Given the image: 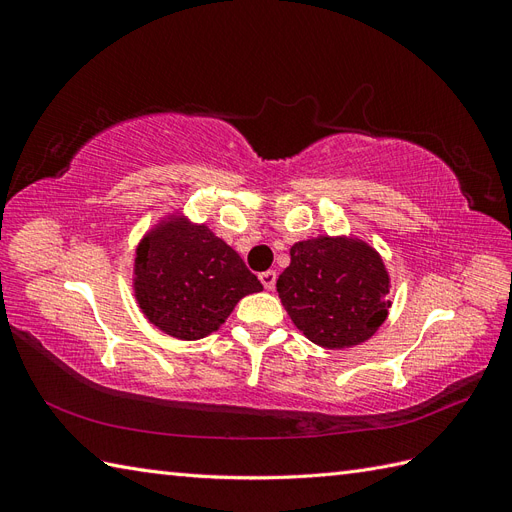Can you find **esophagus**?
I'll use <instances>...</instances> for the list:
<instances>
[{
	"mask_svg": "<svg viewBox=\"0 0 512 512\" xmlns=\"http://www.w3.org/2000/svg\"><path fill=\"white\" fill-rule=\"evenodd\" d=\"M260 282H262V286H265L267 290H273V288H275V282H277V273H275V271L260 273Z\"/></svg>",
	"mask_w": 512,
	"mask_h": 512,
	"instance_id": "34e87169",
	"label": "esophagus"
}]
</instances>
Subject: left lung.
Returning <instances> with one entry per match:
<instances>
[{"instance_id": "left-lung-1", "label": "left lung", "mask_w": 512, "mask_h": 512, "mask_svg": "<svg viewBox=\"0 0 512 512\" xmlns=\"http://www.w3.org/2000/svg\"><path fill=\"white\" fill-rule=\"evenodd\" d=\"M277 292L309 342L331 350L365 342L391 307L384 262L359 239L318 237L294 243Z\"/></svg>"}]
</instances>
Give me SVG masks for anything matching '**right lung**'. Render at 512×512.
<instances>
[{"mask_svg": "<svg viewBox=\"0 0 512 512\" xmlns=\"http://www.w3.org/2000/svg\"><path fill=\"white\" fill-rule=\"evenodd\" d=\"M134 290L143 314L177 339H200L226 322L245 294L260 292L241 256L205 226L170 218L141 241Z\"/></svg>", "mask_w": 512, "mask_h": 512, "instance_id": "right-lung-1", "label": "right lung"}]
</instances>
